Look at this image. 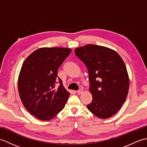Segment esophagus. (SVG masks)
I'll use <instances>...</instances> for the list:
<instances>
[{"instance_id":"34e87169","label":"esophagus","mask_w":147,"mask_h":147,"mask_svg":"<svg viewBox=\"0 0 147 147\" xmlns=\"http://www.w3.org/2000/svg\"><path fill=\"white\" fill-rule=\"evenodd\" d=\"M76 92L78 93L79 95H80V94H82V93L83 92V90H82V89H80V90H78V91H76Z\"/></svg>"}]
</instances>
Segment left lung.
Wrapping results in <instances>:
<instances>
[{"mask_svg": "<svg viewBox=\"0 0 147 147\" xmlns=\"http://www.w3.org/2000/svg\"><path fill=\"white\" fill-rule=\"evenodd\" d=\"M74 52L88 71L93 99L87 108L98 118L112 117L128 93L129 79L123 59L114 50L93 44L76 48Z\"/></svg>", "mask_w": 147, "mask_h": 147, "instance_id": "8db88e82", "label": "left lung"}]
</instances>
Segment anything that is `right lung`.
<instances>
[{"instance_id":"obj_1","label":"right lung","mask_w":147,"mask_h":147,"mask_svg":"<svg viewBox=\"0 0 147 147\" xmlns=\"http://www.w3.org/2000/svg\"><path fill=\"white\" fill-rule=\"evenodd\" d=\"M71 52L68 48H40L22 65L18 82L19 95L27 111L40 120L52 119L66 104L70 93L63 86L57 71ZM57 79L60 86L56 89Z\"/></svg>"}]
</instances>
